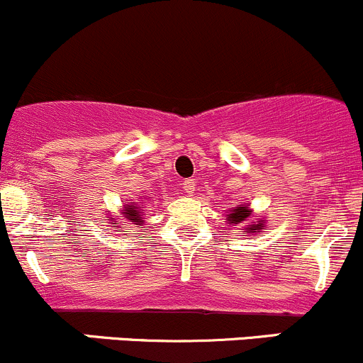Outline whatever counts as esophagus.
I'll use <instances>...</instances> for the list:
<instances>
[{"label": "esophagus", "instance_id": "obj_1", "mask_svg": "<svg viewBox=\"0 0 363 363\" xmlns=\"http://www.w3.org/2000/svg\"><path fill=\"white\" fill-rule=\"evenodd\" d=\"M182 189H184V193L193 194L194 193V179H186V181H182Z\"/></svg>", "mask_w": 363, "mask_h": 363}]
</instances>
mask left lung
I'll use <instances>...</instances> for the list:
<instances>
[{
    "instance_id": "1",
    "label": "left lung",
    "mask_w": 363,
    "mask_h": 363,
    "mask_svg": "<svg viewBox=\"0 0 363 363\" xmlns=\"http://www.w3.org/2000/svg\"><path fill=\"white\" fill-rule=\"evenodd\" d=\"M249 217V207H236L233 213H230V217H228V220H230V224H240L243 223V220ZM261 230V223L259 224H250V228H247L245 233H255Z\"/></svg>"
}]
</instances>
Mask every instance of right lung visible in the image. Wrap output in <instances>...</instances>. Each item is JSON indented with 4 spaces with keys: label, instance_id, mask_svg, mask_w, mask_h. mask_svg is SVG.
Listing matches in <instances>:
<instances>
[{
    "label": "right lung",
    "instance_id": "obj_1",
    "mask_svg": "<svg viewBox=\"0 0 363 363\" xmlns=\"http://www.w3.org/2000/svg\"><path fill=\"white\" fill-rule=\"evenodd\" d=\"M137 211H139V207H137V203H133V205H128V207H127V212H125V213H127L128 219H130L133 224L140 223V219H139V212H137Z\"/></svg>",
    "mask_w": 363,
    "mask_h": 363
}]
</instances>
